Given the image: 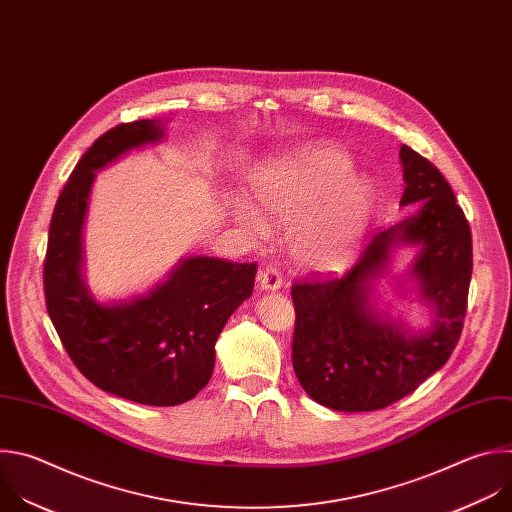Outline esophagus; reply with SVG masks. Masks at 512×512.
<instances>
[{"mask_svg":"<svg viewBox=\"0 0 512 512\" xmlns=\"http://www.w3.org/2000/svg\"><path fill=\"white\" fill-rule=\"evenodd\" d=\"M258 282L262 290H278L284 284V278L276 266H266L264 270H260Z\"/></svg>","mask_w":512,"mask_h":512,"instance_id":"obj_1","label":"esophagus"}]
</instances>
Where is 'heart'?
<instances>
[{
	"label": "heart",
	"instance_id": "1",
	"mask_svg": "<svg viewBox=\"0 0 512 512\" xmlns=\"http://www.w3.org/2000/svg\"><path fill=\"white\" fill-rule=\"evenodd\" d=\"M254 210H242L244 228L260 236L266 220L288 226L294 258L321 272L345 268L369 224L371 185L351 171V159L331 147L298 149L254 175Z\"/></svg>",
	"mask_w": 512,
	"mask_h": 512
}]
</instances>
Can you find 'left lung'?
<instances>
[{
	"instance_id": "1",
	"label": "left lung",
	"mask_w": 512,
	"mask_h": 512,
	"mask_svg": "<svg viewBox=\"0 0 512 512\" xmlns=\"http://www.w3.org/2000/svg\"><path fill=\"white\" fill-rule=\"evenodd\" d=\"M401 206L416 208L375 232L343 276L292 284V367L315 401L337 412H373L418 389L452 355L462 335L472 278V234L444 175L412 147L399 149ZM397 243H422L415 275L435 306L432 332L412 336L368 306V280Z\"/></svg>"
}]
</instances>
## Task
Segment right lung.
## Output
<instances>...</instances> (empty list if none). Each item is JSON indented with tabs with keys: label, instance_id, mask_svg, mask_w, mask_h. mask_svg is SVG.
<instances>
[{
	"label": "right lung",
	"instance_id": "1",
	"mask_svg": "<svg viewBox=\"0 0 512 512\" xmlns=\"http://www.w3.org/2000/svg\"><path fill=\"white\" fill-rule=\"evenodd\" d=\"M161 137L163 129L143 119L88 147L58 195L44 258L46 309L76 369L102 391L143 405L185 403L208 385L214 345L258 270L256 262L193 256L147 296L92 300L80 278V232L94 171Z\"/></svg>",
	"mask_w": 512,
	"mask_h": 512
}]
</instances>
